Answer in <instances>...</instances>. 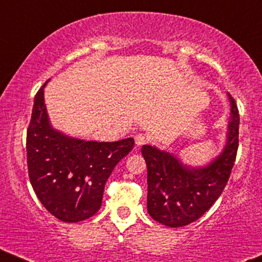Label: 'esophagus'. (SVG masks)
<instances>
[{
	"label": "esophagus",
	"mask_w": 262,
	"mask_h": 262,
	"mask_svg": "<svg viewBox=\"0 0 262 262\" xmlns=\"http://www.w3.org/2000/svg\"><path fill=\"white\" fill-rule=\"evenodd\" d=\"M135 144H137V146H142V145H145L147 142V139L145 135L142 134H138L135 135Z\"/></svg>",
	"instance_id": "34e87169"
}]
</instances>
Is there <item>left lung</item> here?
Instances as JSON below:
<instances>
[{
	"mask_svg": "<svg viewBox=\"0 0 262 262\" xmlns=\"http://www.w3.org/2000/svg\"><path fill=\"white\" fill-rule=\"evenodd\" d=\"M231 118L225 146L209 163L192 167L173 152L144 145L147 165V211L152 219L168 227H183L203 215L223 193L236 161L239 115L227 93Z\"/></svg>",
	"mask_w": 262,
	"mask_h": 262,
	"instance_id": "8db88e82",
	"label": "left lung"
}]
</instances>
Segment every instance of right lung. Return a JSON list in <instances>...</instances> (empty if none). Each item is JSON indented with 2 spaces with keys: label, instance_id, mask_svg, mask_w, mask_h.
Returning <instances> with one entry per match:
<instances>
[{
  "label": "right lung",
  "instance_id": "obj_1",
  "mask_svg": "<svg viewBox=\"0 0 262 262\" xmlns=\"http://www.w3.org/2000/svg\"><path fill=\"white\" fill-rule=\"evenodd\" d=\"M35 97L26 134L30 183L43 207L64 223H78L100 209L106 180L134 146V139L98 142L53 127L45 87Z\"/></svg>",
  "mask_w": 262,
  "mask_h": 262
}]
</instances>
